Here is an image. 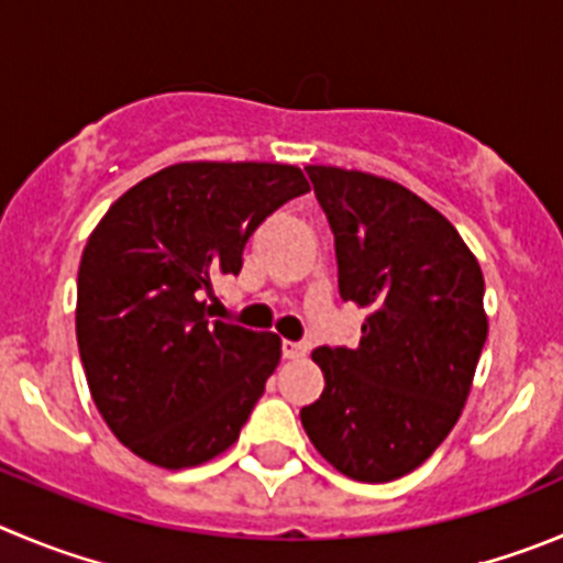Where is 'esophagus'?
<instances>
[{"mask_svg": "<svg viewBox=\"0 0 563 563\" xmlns=\"http://www.w3.org/2000/svg\"><path fill=\"white\" fill-rule=\"evenodd\" d=\"M306 353H308L306 344H297V341H283V358L297 361V358H306Z\"/></svg>", "mask_w": 563, "mask_h": 563, "instance_id": "esophagus-1", "label": "esophagus"}]
</instances>
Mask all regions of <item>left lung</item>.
I'll list each match as a JSON object with an SVG mask.
<instances>
[{
  "instance_id": "1",
  "label": "left lung",
  "mask_w": 563,
  "mask_h": 563,
  "mask_svg": "<svg viewBox=\"0 0 563 563\" xmlns=\"http://www.w3.org/2000/svg\"><path fill=\"white\" fill-rule=\"evenodd\" d=\"M328 217L339 294L366 308L355 350L319 346L324 391L299 411L341 475L388 483L459 422L486 344L483 272L459 230L400 183L306 166Z\"/></svg>"
}]
</instances>
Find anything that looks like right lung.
<instances>
[{
    "instance_id": "right-lung-1",
    "label": "right lung",
    "mask_w": 563,
    "mask_h": 563,
    "mask_svg": "<svg viewBox=\"0 0 563 563\" xmlns=\"http://www.w3.org/2000/svg\"><path fill=\"white\" fill-rule=\"evenodd\" d=\"M308 191L288 163H175L115 199L77 272V346L124 448L186 470L239 439L280 339L222 322L213 283L239 275L255 228Z\"/></svg>"
}]
</instances>
